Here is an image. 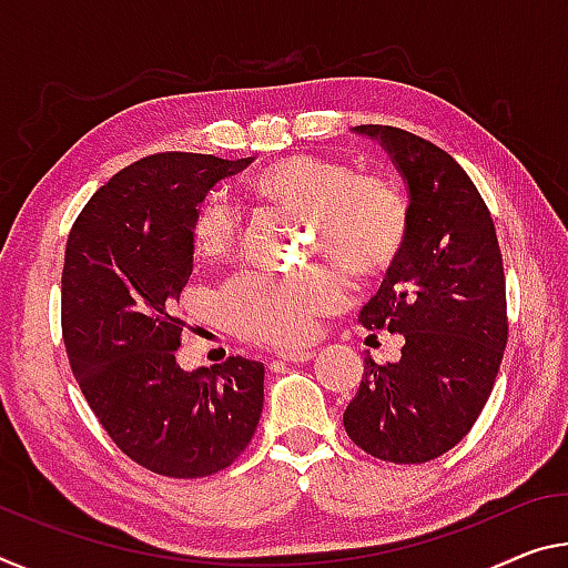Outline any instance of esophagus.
Segmentation results:
<instances>
[{"instance_id": "1", "label": "esophagus", "mask_w": 568, "mask_h": 568, "mask_svg": "<svg viewBox=\"0 0 568 568\" xmlns=\"http://www.w3.org/2000/svg\"><path fill=\"white\" fill-rule=\"evenodd\" d=\"M313 356H316V351H311V348H281L277 351V358H283V362H291V364L311 362Z\"/></svg>"}]
</instances>
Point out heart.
Returning <instances> with one entry per match:
<instances>
[{"instance_id":"b5f03b06","label":"heart","mask_w":568,"mask_h":568,"mask_svg":"<svg viewBox=\"0 0 568 568\" xmlns=\"http://www.w3.org/2000/svg\"><path fill=\"white\" fill-rule=\"evenodd\" d=\"M242 194L295 212L311 227V245L358 277L382 275L399 257L409 230L404 194L382 176L356 174L338 161L285 156L242 179ZM240 212L214 194L196 206L192 247L206 263L232 252ZM351 285L333 267H305L291 275H245L224 293V316L240 336L263 344H305L318 333L323 313L348 301Z\"/></svg>"}]
</instances>
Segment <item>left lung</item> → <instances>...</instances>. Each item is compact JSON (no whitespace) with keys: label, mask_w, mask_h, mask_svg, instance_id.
Masks as SVG:
<instances>
[{"label":"left lung","mask_w":568,"mask_h":568,"mask_svg":"<svg viewBox=\"0 0 568 568\" xmlns=\"http://www.w3.org/2000/svg\"><path fill=\"white\" fill-rule=\"evenodd\" d=\"M379 143L409 196L399 257L362 308L368 331L402 333V358H364L344 412L348 437L379 460L417 465L455 447L480 417L508 341L506 277L493 217L463 166L394 125H356Z\"/></svg>","instance_id":"obj_1"}]
</instances>
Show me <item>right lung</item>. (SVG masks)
<instances>
[{
    "label": "right lung",
    "instance_id": "right-lung-1",
    "mask_svg": "<svg viewBox=\"0 0 568 568\" xmlns=\"http://www.w3.org/2000/svg\"><path fill=\"white\" fill-rule=\"evenodd\" d=\"M252 164L156 154L98 189L70 230L62 338L90 409L133 463L206 478L240 457L263 414L265 366L232 356L184 372V321L171 316L194 270L192 220L204 194Z\"/></svg>",
    "mask_w": 568,
    "mask_h": 568
}]
</instances>
